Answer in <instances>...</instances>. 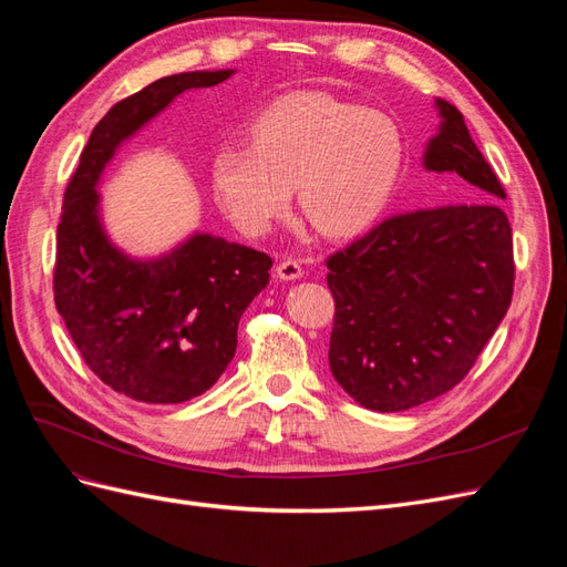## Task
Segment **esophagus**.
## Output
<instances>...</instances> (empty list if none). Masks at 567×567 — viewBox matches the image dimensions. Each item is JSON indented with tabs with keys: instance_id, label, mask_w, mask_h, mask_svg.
I'll return each instance as SVG.
<instances>
[{
	"instance_id": "obj_1",
	"label": "esophagus",
	"mask_w": 567,
	"mask_h": 567,
	"mask_svg": "<svg viewBox=\"0 0 567 567\" xmlns=\"http://www.w3.org/2000/svg\"><path fill=\"white\" fill-rule=\"evenodd\" d=\"M302 274H305L302 265L298 260H293V257H286V260H281L277 265V277L281 281H296V279L302 277Z\"/></svg>"
}]
</instances>
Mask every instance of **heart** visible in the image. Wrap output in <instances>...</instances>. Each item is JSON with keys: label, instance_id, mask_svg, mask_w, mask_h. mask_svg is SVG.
Wrapping results in <instances>:
<instances>
[{"label": "heart", "instance_id": "heart-1", "mask_svg": "<svg viewBox=\"0 0 567 567\" xmlns=\"http://www.w3.org/2000/svg\"><path fill=\"white\" fill-rule=\"evenodd\" d=\"M402 134L379 111L326 94L279 99L252 120L250 146L227 144L213 158V192L234 225L262 234L290 200L321 234L369 225L402 167Z\"/></svg>", "mask_w": 567, "mask_h": 567}]
</instances>
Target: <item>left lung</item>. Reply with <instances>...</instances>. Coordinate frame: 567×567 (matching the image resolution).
<instances>
[{
    "mask_svg": "<svg viewBox=\"0 0 567 567\" xmlns=\"http://www.w3.org/2000/svg\"><path fill=\"white\" fill-rule=\"evenodd\" d=\"M435 106L442 123L423 165L473 200L392 215L326 260L331 373L373 411H404L458 385L513 298V236L496 203L504 186L458 109Z\"/></svg>",
    "mask_w": 567,
    "mask_h": 567,
    "instance_id": "8db88e82",
    "label": "left lung"
}]
</instances>
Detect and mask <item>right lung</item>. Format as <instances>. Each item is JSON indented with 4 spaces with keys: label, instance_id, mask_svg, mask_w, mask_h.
Masks as SVG:
<instances>
[{
    "label": "right lung",
    "instance_id": "1",
    "mask_svg": "<svg viewBox=\"0 0 567 567\" xmlns=\"http://www.w3.org/2000/svg\"><path fill=\"white\" fill-rule=\"evenodd\" d=\"M234 71L161 78L99 120L65 186L56 231L54 300L87 367L120 394L179 404L217 383L236 352L238 319L269 284L271 257L213 234L134 260L101 227L96 184L120 142L186 90Z\"/></svg>",
    "mask_w": 567,
    "mask_h": 567
}]
</instances>
